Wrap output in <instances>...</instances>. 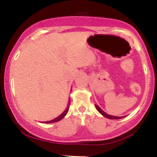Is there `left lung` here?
Returning <instances> with one entry per match:
<instances>
[{
    "label": "left lung",
    "instance_id": "left-lung-1",
    "mask_svg": "<svg viewBox=\"0 0 157 157\" xmlns=\"http://www.w3.org/2000/svg\"><path fill=\"white\" fill-rule=\"evenodd\" d=\"M96 108H97V109L98 110L99 112L101 113V114L103 115L104 117H105L106 118L111 119V120H117V119H121V118H123L124 117H114V116H111V115L108 114V113H106L105 111H102V110L100 109V108L99 107L98 105H96Z\"/></svg>",
    "mask_w": 157,
    "mask_h": 157
}]
</instances>
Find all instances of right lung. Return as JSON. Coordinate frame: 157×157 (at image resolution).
I'll return each instance as SVG.
<instances>
[{
	"label": "right lung",
	"instance_id": "add662e5",
	"mask_svg": "<svg viewBox=\"0 0 157 157\" xmlns=\"http://www.w3.org/2000/svg\"><path fill=\"white\" fill-rule=\"evenodd\" d=\"M69 105H70V100L68 99V106L67 108H66V109L65 110V111L63 112L60 115L59 117H56L55 119H54V120H50V121H46V122H44V123H52V122H58L60 121V120H62L63 118L65 116H66V114L67 113L68 111V108H69Z\"/></svg>",
	"mask_w": 157,
	"mask_h": 157
}]
</instances>
